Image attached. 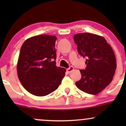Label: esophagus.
Returning a JSON list of instances; mask_svg holds the SVG:
<instances>
[{"mask_svg": "<svg viewBox=\"0 0 126 126\" xmlns=\"http://www.w3.org/2000/svg\"><path fill=\"white\" fill-rule=\"evenodd\" d=\"M73 70H74V67H73V66H70L68 69H67V71L68 73H70V72L73 71Z\"/></svg>", "mask_w": 126, "mask_h": 126, "instance_id": "34e87169", "label": "esophagus"}]
</instances>
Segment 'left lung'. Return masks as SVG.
Returning a JSON list of instances; mask_svg holds the SVG:
<instances>
[{"label":"left lung","instance_id":"1","mask_svg":"<svg viewBox=\"0 0 126 126\" xmlns=\"http://www.w3.org/2000/svg\"><path fill=\"white\" fill-rule=\"evenodd\" d=\"M78 51L86 57L85 70H80L81 79L76 86L86 93L96 95L113 79L117 67L113 50L103 37L91 33L76 34L73 37Z\"/></svg>","mask_w":126,"mask_h":126}]
</instances>
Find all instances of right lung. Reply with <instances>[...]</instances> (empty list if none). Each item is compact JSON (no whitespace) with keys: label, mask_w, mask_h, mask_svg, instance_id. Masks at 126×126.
I'll return each instance as SVG.
<instances>
[{"label":"right lung","mask_w":126,"mask_h":126,"mask_svg":"<svg viewBox=\"0 0 126 126\" xmlns=\"http://www.w3.org/2000/svg\"><path fill=\"white\" fill-rule=\"evenodd\" d=\"M56 40L55 36L36 35L22 46L16 66L18 76L31 94H50L58 88L65 76L66 69L56 65Z\"/></svg>","instance_id":"1"}]
</instances>
